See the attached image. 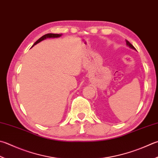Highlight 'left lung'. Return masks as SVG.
Returning a JSON list of instances; mask_svg holds the SVG:
<instances>
[{"label": "left lung", "instance_id": "obj_1", "mask_svg": "<svg viewBox=\"0 0 158 158\" xmlns=\"http://www.w3.org/2000/svg\"><path fill=\"white\" fill-rule=\"evenodd\" d=\"M126 43H127V45L128 47H130L131 49H134V50H136V49H135V47H133V46L132 45V44H131V43L129 42V41L127 40H126Z\"/></svg>", "mask_w": 158, "mask_h": 158}]
</instances>
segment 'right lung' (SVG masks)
Listing matches in <instances>:
<instances>
[{"label": "right lung", "instance_id": "add662e5", "mask_svg": "<svg viewBox=\"0 0 158 158\" xmlns=\"http://www.w3.org/2000/svg\"><path fill=\"white\" fill-rule=\"evenodd\" d=\"M62 34H45V35H43L42 37H40L39 39H38L36 42H35L34 44V45L33 46H34V45H35V44H38V43H40V42H41V41L42 40H44V39H47V38H59V37H60L61 35H62ZM32 46V47H33Z\"/></svg>", "mask_w": 158, "mask_h": 158}]
</instances>
